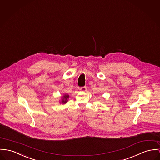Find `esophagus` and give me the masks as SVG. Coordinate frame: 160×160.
Instances as JSON below:
<instances>
[{
	"mask_svg": "<svg viewBox=\"0 0 160 160\" xmlns=\"http://www.w3.org/2000/svg\"><path fill=\"white\" fill-rule=\"evenodd\" d=\"M79 89H80L81 91H82V92H85V91H86V90H87V88H86V86H83V87L80 88Z\"/></svg>",
	"mask_w": 160,
	"mask_h": 160,
	"instance_id": "esophagus-1",
	"label": "esophagus"
}]
</instances>
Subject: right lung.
<instances>
[{
  "instance_id": "right-lung-1",
  "label": "right lung",
  "mask_w": 160,
  "mask_h": 160,
  "mask_svg": "<svg viewBox=\"0 0 160 160\" xmlns=\"http://www.w3.org/2000/svg\"><path fill=\"white\" fill-rule=\"evenodd\" d=\"M69 98V95L68 94H64L63 96L61 97V100H60V104H65L68 102V99Z\"/></svg>"
}]
</instances>
